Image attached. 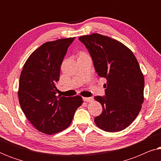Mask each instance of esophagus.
<instances>
[{"label":"esophagus","mask_w":161,"mask_h":161,"mask_svg":"<svg viewBox=\"0 0 161 161\" xmlns=\"http://www.w3.org/2000/svg\"><path fill=\"white\" fill-rule=\"evenodd\" d=\"M83 100L86 102H92V101H93L94 98L93 97H83Z\"/></svg>","instance_id":"esophagus-1"}]
</instances>
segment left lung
Here are the masks:
<instances>
[{
  "label": "left lung",
  "mask_w": 161,
  "mask_h": 161,
  "mask_svg": "<svg viewBox=\"0 0 161 161\" xmlns=\"http://www.w3.org/2000/svg\"><path fill=\"white\" fill-rule=\"evenodd\" d=\"M91 55L94 69L107 80L105 96L94 97L103 112L94 118L106 132H119L137 117L144 102V78L133 52L111 37L92 34L79 37Z\"/></svg>",
  "instance_id": "8db88e82"
}]
</instances>
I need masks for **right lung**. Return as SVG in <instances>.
I'll return each mask as SVG.
<instances>
[{"label":"right lung","mask_w":161,"mask_h":161,"mask_svg":"<svg viewBox=\"0 0 161 161\" xmlns=\"http://www.w3.org/2000/svg\"><path fill=\"white\" fill-rule=\"evenodd\" d=\"M75 37L47 42L31 54L19 77V105L28 121L42 133L52 135L71 124L83 103L80 96L57 97L63 59Z\"/></svg>","instance_id":"right-lung-1"}]
</instances>
